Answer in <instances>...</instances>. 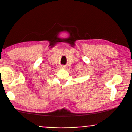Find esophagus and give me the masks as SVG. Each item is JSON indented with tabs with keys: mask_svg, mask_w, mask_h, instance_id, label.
Listing matches in <instances>:
<instances>
[{
	"mask_svg": "<svg viewBox=\"0 0 132 132\" xmlns=\"http://www.w3.org/2000/svg\"><path fill=\"white\" fill-rule=\"evenodd\" d=\"M61 68H62V69H64V68H65V67L63 66H61Z\"/></svg>",
	"mask_w": 132,
	"mask_h": 132,
	"instance_id": "esophagus-1",
	"label": "esophagus"
}]
</instances>
